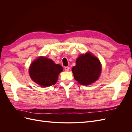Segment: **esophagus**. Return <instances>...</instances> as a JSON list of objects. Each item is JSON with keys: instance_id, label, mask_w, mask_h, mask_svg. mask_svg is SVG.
Returning <instances> with one entry per match:
<instances>
[{"instance_id": "esophagus-1", "label": "esophagus", "mask_w": 132, "mask_h": 132, "mask_svg": "<svg viewBox=\"0 0 132 132\" xmlns=\"http://www.w3.org/2000/svg\"><path fill=\"white\" fill-rule=\"evenodd\" d=\"M64 70L65 71H68L69 70V67H64Z\"/></svg>"}]
</instances>
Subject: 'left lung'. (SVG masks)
<instances>
[{
  "label": "left lung",
  "instance_id": "left-lung-1",
  "mask_svg": "<svg viewBox=\"0 0 132 132\" xmlns=\"http://www.w3.org/2000/svg\"><path fill=\"white\" fill-rule=\"evenodd\" d=\"M101 71L99 60L90 53L81 54L77 58L72 68L74 79L83 85H89L96 81Z\"/></svg>",
  "mask_w": 132,
  "mask_h": 132
}]
</instances>
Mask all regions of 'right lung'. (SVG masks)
<instances>
[{"label":"right lung","mask_w":132,"mask_h":132,"mask_svg":"<svg viewBox=\"0 0 132 132\" xmlns=\"http://www.w3.org/2000/svg\"><path fill=\"white\" fill-rule=\"evenodd\" d=\"M63 70L62 67L55 64L52 60L46 57H39L31 64L29 74L32 80L37 84L51 86L55 84L58 75Z\"/></svg>","instance_id":"right-lung-1"}]
</instances>
